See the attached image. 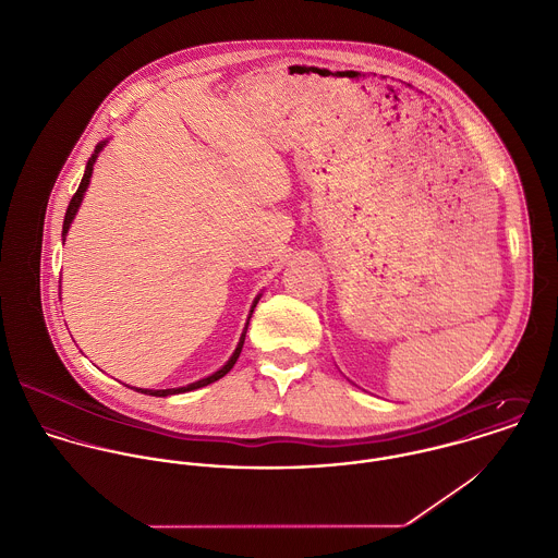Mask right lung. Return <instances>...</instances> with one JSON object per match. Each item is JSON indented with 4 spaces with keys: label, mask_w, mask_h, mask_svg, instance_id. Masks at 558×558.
Here are the masks:
<instances>
[{
    "label": "right lung",
    "mask_w": 558,
    "mask_h": 558,
    "mask_svg": "<svg viewBox=\"0 0 558 558\" xmlns=\"http://www.w3.org/2000/svg\"><path fill=\"white\" fill-rule=\"evenodd\" d=\"M101 149H104V143L95 147V154L88 158V165H86L84 178H82L80 186H77L75 194H73V196H71V201H69V207H66V214H64V225H62V238L66 235V231H69V227H71V220H73V216H75V211H77V207H80V203H82V198H84V192H86L88 182H90L93 165H95V160H97V154H99ZM257 301H259V296L255 299V303H253V307H251V314H253V310H255ZM251 314H248V318H251ZM246 327H248V323H246ZM246 327H244V331H242V338H240V342H238V349L233 351L231 360H229V362H227V364H225L220 371L214 372L211 376H205V378H201V380H196V383H190V385H186V387H175V389H136V391H143V393H149V396H171V393H182V391H192V389L205 387V385H209V383H214V380L222 378L227 372L233 368V364H235V362H238V357H240V351H242V344H244V338H246Z\"/></svg>",
    "instance_id": "right-lung-1"
}]
</instances>
